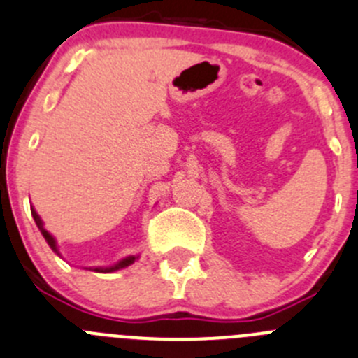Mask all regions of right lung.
<instances>
[{
  "label": "right lung",
  "mask_w": 358,
  "mask_h": 358,
  "mask_svg": "<svg viewBox=\"0 0 358 358\" xmlns=\"http://www.w3.org/2000/svg\"><path fill=\"white\" fill-rule=\"evenodd\" d=\"M31 214H33V220H35V223H36V227L40 228V232H42V236L45 237V241H47V244H49L50 248H52L54 251H56L57 253V246H56V239H54L52 236H50L49 232H47L45 228H43V221L40 220V216H38V213H36L35 209H33L31 207ZM59 255V253H57ZM137 260V257H126V258H122L121 262H119V264H115L114 267H107V268H101V267H96L94 268V271L96 272H112V271H119V268H122V267H128V265H131L134 264V262Z\"/></svg>",
  "instance_id": "obj_1"
}]
</instances>
